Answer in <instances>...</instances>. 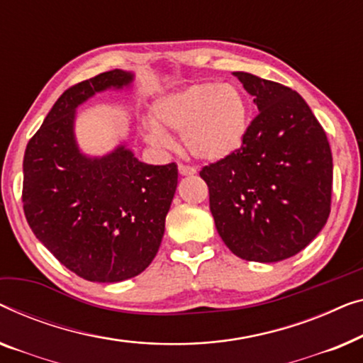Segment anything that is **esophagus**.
Instances as JSON below:
<instances>
[{"mask_svg":"<svg viewBox=\"0 0 363 363\" xmlns=\"http://www.w3.org/2000/svg\"><path fill=\"white\" fill-rule=\"evenodd\" d=\"M177 169H179V174L181 176H194L197 172L196 169H194V167L186 166V164H179V167H177Z\"/></svg>","mask_w":363,"mask_h":363,"instance_id":"34e87169","label":"esophagus"}]
</instances>
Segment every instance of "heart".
Returning a JSON list of instances; mask_svg holds the SVG:
<instances>
[{
	"instance_id": "heart-1",
	"label": "heart",
	"mask_w": 363,
	"mask_h": 363,
	"mask_svg": "<svg viewBox=\"0 0 363 363\" xmlns=\"http://www.w3.org/2000/svg\"><path fill=\"white\" fill-rule=\"evenodd\" d=\"M250 125V106L237 86L217 82L189 85L152 105L146 140L166 146L167 133L181 135L182 146L196 160L217 162L243 146Z\"/></svg>"
}]
</instances>
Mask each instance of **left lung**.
<instances>
[{"instance_id":"1","label":"left lung","mask_w":363,"mask_h":363,"mask_svg":"<svg viewBox=\"0 0 363 363\" xmlns=\"http://www.w3.org/2000/svg\"><path fill=\"white\" fill-rule=\"evenodd\" d=\"M259 113L243 146L202 167L211 212L223 243L247 262L294 257L330 213L333 152L303 96L277 82L233 72Z\"/></svg>"}]
</instances>
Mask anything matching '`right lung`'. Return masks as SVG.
<instances>
[{
  "label": "right lung",
  "instance_id": "right-lung-1",
  "mask_svg": "<svg viewBox=\"0 0 363 363\" xmlns=\"http://www.w3.org/2000/svg\"><path fill=\"white\" fill-rule=\"evenodd\" d=\"M133 72L110 70L65 90L30 138L23 202L35 238L80 278L118 283L150 267L177 187V166L141 162L121 143L89 156L75 140V111L95 94L130 89Z\"/></svg>",
  "mask_w": 363,
  "mask_h": 363
}]
</instances>
